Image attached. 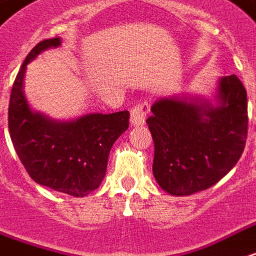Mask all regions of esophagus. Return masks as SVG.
<instances>
[{"label": "esophagus", "instance_id": "obj_1", "mask_svg": "<svg viewBox=\"0 0 256 256\" xmlns=\"http://www.w3.org/2000/svg\"><path fill=\"white\" fill-rule=\"evenodd\" d=\"M149 112V104L140 103L136 104L132 111H130V123L132 126H142L146 119V115Z\"/></svg>", "mask_w": 256, "mask_h": 256}]
</instances>
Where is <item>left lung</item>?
Masks as SVG:
<instances>
[{"label": "left lung", "instance_id": "obj_1", "mask_svg": "<svg viewBox=\"0 0 256 256\" xmlns=\"http://www.w3.org/2000/svg\"><path fill=\"white\" fill-rule=\"evenodd\" d=\"M146 119L154 142L153 175L176 196H191L228 174L246 146L247 92L234 74L217 82L213 99L162 98Z\"/></svg>", "mask_w": 256, "mask_h": 256}]
</instances>
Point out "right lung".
<instances>
[{"mask_svg": "<svg viewBox=\"0 0 256 256\" xmlns=\"http://www.w3.org/2000/svg\"><path fill=\"white\" fill-rule=\"evenodd\" d=\"M60 38L38 43L24 60L9 100V134L17 156L34 180L73 196L102 184L114 142L128 128V111L86 114L56 120L30 107L24 94L27 65L42 51L60 46Z\"/></svg>", "mask_w": 256, "mask_h": 256, "instance_id": "add662e5", "label": "right lung"}]
</instances>
